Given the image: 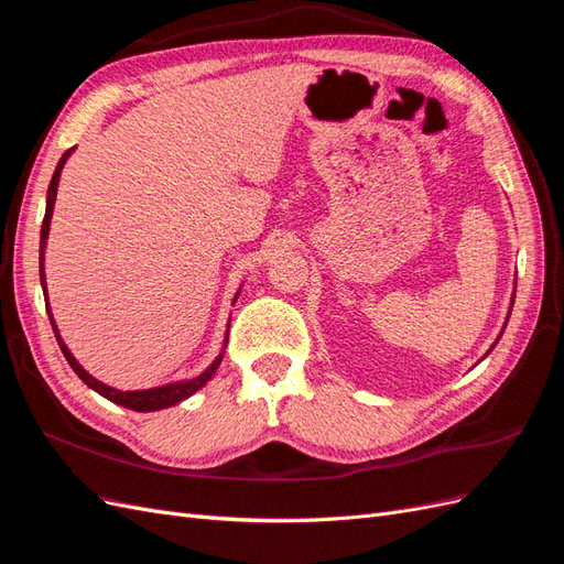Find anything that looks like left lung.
I'll list each match as a JSON object with an SVG mask.
<instances>
[{
  "instance_id": "8db88e82",
  "label": "left lung",
  "mask_w": 564,
  "mask_h": 564,
  "mask_svg": "<svg viewBox=\"0 0 564 564\" xmlns=\"http://www.w3.org/2000/svg\"><path fill=\"white\" fill-rule=\"evenodd\" d=\"M513 299H516V294H513ZM511 303H513V301H511ZM490 349H492V347H490Z\"/></svg>"
}]
</instances>
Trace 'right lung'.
Returning a JSON list of instances; mask_svg holds the SVG:
<instances>
[{"label":"right lung","instance_id":"obj_1","mask_svg":"<svg viewBox=\"0 0 564 564\" xmlns=\"http://www.w3.org/2000/svg\"><path fill=\"white\" fill-rule=\"evenodd\" d=\"M72 151H74V149L65 151L63 159L57 161V165H55L53 180H51V184H48V196H46V215H44V224H42V240H39V280H42V289H44V296H46V313H48V317H51V326H53L55 340H57V345H61L67 364L72 366V371H74L76 376H79V378L90 387V390H95L97 394H102L105 399H109V401H113V403H119V405H123V408H130V411H138V413L163 411V408H170V405H174V403H180V401L188 399L191 394H196V392L200 390V387H205V384L212 380V376L217 373V368H219V364H221V359H224V349H226V343H228V334H226V340H224V349L217 355V359L205 368V371H203L200 376L191 378V380H180V382H170V384H161V387H151V390H134V392L113 390V387H109V384H105V382H100V380H95V378L86 371V368L74 359V355L69 352V347H67L65 340L61 338V332H57V326H55V322H53L51 307H48V294H46V273H44V249H46L51 217H53V205H55V196H57V182H61V172H63V167H65V163H67ZM238 296H240V294H236V299H238ZM232 303H236V301H232Z\"/></svg>","mask_w":564,"mask_h":564}]
</instances>
